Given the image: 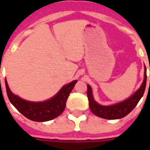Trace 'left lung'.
I'll list each match as a JSON object with an SVG mask.
<instances>
[{
    "label": "left lung",
    "instance_id": "8db88e82",
    "mask_svg": "<svg viewBox=\"0 0 150 150\" xmlns=\"http://www.w3.org/2000/svg\"><path fill=\"white\" fill-rule=\"evenodd\" d=\"M146 79H147L146 67H145V77H144V80H143L141 88H139L132 96H130L126 100L120 102L119 104L111 105V106H103V105L98 104L94 100V98L92 96L91 87L88 85L87 95H88V100H89L90 110L96 116L104 118V119L116 120L125 117L137 106L139 100L143 96L145 90V86H146Z\"/></svg>",
    "mask_w": 150,
    "mask_h": 150
}]
</instances>
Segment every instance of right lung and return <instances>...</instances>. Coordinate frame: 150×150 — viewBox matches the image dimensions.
Returning <instances> with one entry per match:
<instances>
[{"label": "right lung", "mask_w": 150, "mask_h": 150, "mask_svg": "<svg viewBox=\"0 0 150 150\" xmlns=\"http://www.w3.org/2000/svg\"><path fill=\"white\" fill-rule=\"evenodd\" d=\"M76 83L77 80H75L63 86L57 95L44 102H30L13 95L6 80L5 88L9 101L23 116L33 121L43 122L55 118L64 111L67 100Z\"/></svg>", "instance_id": "right-lung-1"}]
</instances>
